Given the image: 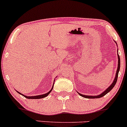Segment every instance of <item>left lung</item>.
<instances>
[{"instance_id":"1","label":"left lung","mask_w":127,"mask_h":127,"mask_svg":"<svg viewBox=\"0 0 127 127\" xmlns=\"http://www.w3.org/2000/svg\"><path fill=\"white\" fill-rule=\"evenodd\" d=\"M115 43L117 45V43L115 42ZM118 46V45H117ZM118 67H117V70H116V75H115V79L113 80V81L112 82V83L110 84V85L107 88L105 91H104L103 93H101V94H99V95H84V94H81V93H78L77 91V93H78L79 95L82 96V97H84V98H100V97H103L104 95H105L106 94L110 92L111 90H112V88L114 87V86L116 84V82H117V79H118V73L119 72V69H120V58H119V55H118Z\"/></svg>"}]
</instances>
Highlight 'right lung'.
Listing matches in <instances>:
<instances>
[{
	"instance_id": "obj_1",
	"label": "right lung",
	"mask_w": 127,
	"mask_h": 127,
	"mask_svg": "<svg viewBox=\"0 0 127 127\" xmlns=\"http://www.w3.org/2000/svg\"><path fill=\"white\" fill-rule=\"evenodd\" d=\"M57 78V77H56ZM54 82H55V81H54V83H53V85H52V88L51 89V90L50 91H49V92H48L47 93H45V94H41V95H34V96H27V95H24V94H21V93H20V92H18V91H17V90H16V91L17 92V93H19V94H21L23 96H24V97H26V98H28V99H39V98H44V97H46V96H48L49 95V93H51V91L52 90V89H53V87H54Z\"/></svg>"
}]
</instances>
